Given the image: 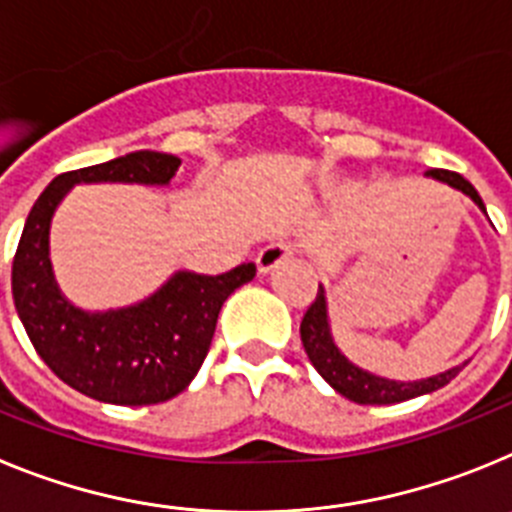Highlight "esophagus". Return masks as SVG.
<instances>
[{
    "label": "esophagus",
    "instance_id": "1",
    "mask_svg": "<svg viewBox=\"0 0 512 512\" xmlns=\"http://www.w3.org/2000/svg\"><path fill=\"white\" fill-rule=\"evenodd\" d=\"M289 256H295V243L279 238V241H271L269 246L261 248L259 256H256V266H259L261 274H266V271L282 264V261H287Z\"/></svg>",
    "mask_w": 512,
    "mask_h": 512
}]
</instances>
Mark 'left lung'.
<instances>
[{
	"instance_id": "obj_1",
	"label": "left lung",
	"mask_w": 512,
	"mask_h": 512,
	"mask_svg": "<svg viewBox=\"0 0 512 512\" xmlns=\"http://www.w3.org/2000/svg\"><path fill=\"white\" fill-rule=\"evenodd\" d=\"M425 176H431L436 182H443L449 184V187L459 189V192L467 194L469 200H472L479 210L485 212V202H482V197L477 194V189H474L464 176L456 174V171L431 169L425 171ZM300 336L307 359H310V364L318 369L320 377H323L338 395L359 402V405H392V402H405L413 400V397L428 395V392L441 390L443 384H449L461 369V366H454L449 372L420 379V382H397V379L377 377V374L372 372H364V369L351 364V361L338 351L336 341L330 336L328 302H325L323 287L318 289L315 302L307 307L305 318H302L300 323Z\"/></svg>"
}]
</instances>
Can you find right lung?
I'll use <instances>...</instances> for the list:
<instances>
[{"label": "right lung", "mask_w": 512, "mask_h": 512, "mask_svg": "<svg viewBox=\"0 0 512 512\" xmlns=\"http://www.w3.org/2000/svg\"><path fill=\"white\" fill-rule=\"evenodd\" d=\"M171 153L135 151L107 164L56 176L27 215L12 261L17 315L40 359L81 395L112 405H156L184 392L210 351L217 315L256 266L207 277L176 271L138 305L87 312L71 305L53 279L48 233L58 202L74 184H169L179 169Z\"/></svg>", "instance_id": "right-lung-1"}]
</instances>
